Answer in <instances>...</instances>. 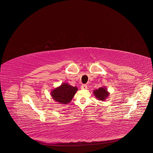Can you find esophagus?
Instances as JSON below:
<instances>
[{
    "mask_svg": "<svg viewBox=\"0 0 153 153\" xmlns=\"http://www.w3.org/2000/svg\"><path fill=\"white\" fill-rule=\"evenodd\" d=\"M81 89L82 90H86L87 89V85L85 84H83L81 86Z\"/></svg>",
    "mask_w": 153,
    "mask_h": 153,
    "instance_id": "34e87169",
    "label": "esophagus"
}]
</instances>
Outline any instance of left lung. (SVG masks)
<instances>
[{
    "instance_id": "1",
    "label": "left lung",
    "mask_w": 153,
    "mask_h": 153,
    "mask_svg": "<svg viewBox=\"0 0 153 153\" xmlns=\"http://www.w3.org/2000/svg\"><path fill=\"white\" fill-rule=\"evenodd\" d=\"M93 93L96 97L98 99V100H105V99H106V98L109 95V93L107 92L106 89L105 88H99V89L94 90Z\"/></svg>"
}]
</instances>
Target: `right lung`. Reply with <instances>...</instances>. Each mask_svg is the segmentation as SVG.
Masks as SVG:
<instances>
[{
    "mask_svg": "<svg viewBox=\"0 0 153 153\" xmlns=\"http://www.w3.org/2000/svg\"><path fill=\"white\" fill-rule=\"evenodd\" d=\"M77 91V87L63 83L51 91V96L54 100L60 103L67 104L71 102Z\"/></svg>",
    "mask_w": 153,
    "mask_h": 153,
    "instance_id": "add662e5",
    "label": "right lung"
}]
</instances>
